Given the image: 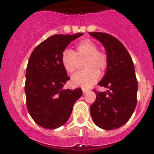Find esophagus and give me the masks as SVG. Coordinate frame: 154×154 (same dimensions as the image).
Returning a JSON list of instances; mask_svg holds the SVG:
<instances>
[{
	"mask_svg": "<svg viewBox=\"0 0 154 154\" xmlns=\"http://www.w3.org/2000/svg\"><path fill=\"white\" fill-rule=\"evenodd\" d=\"M82 92H83V93H85V92H89V90H88V89H82Z\"/></svg>",
	"mask_w": 154,
	"mask_h": 154,
	"instance_id": "1",
	"label": "esophagus"
}]
</instances>
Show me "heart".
I'll return each mask as SVG.
<instances>
[{"instance_id": "b5f03b06", "label": "heart", "mask_w": 154, "mask_h": 154, "mask_svg": "<svg viewBox=\"0 0 154 154\" xmlns=\"http://www.w3.org/2000/svg\"><path fill=\"white\" fill-rule=\"evenodd\" d=\"M77 58H85V70L74 75L72 84L75 86L89 88L99 79V72H103L108 66V57L104 51L98 50L97 45L90 39H83L75 45V51L65 48L61 55L62 66L67 72H75L77 66Z\"/></svg>"}]
</instances>
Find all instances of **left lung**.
I'll return each mask as SVG.
<instances>
[{"mask_svg":"<svg viewBox=\"0 0 154 154\" xmlns=\"http://www.w3.org/2000/svg\"><path fill=\"white\" fill-rule=\"evenodd\" d=\"M101 42L106 51L108 66L98 85L106 92H96V99L90 106L94 123L103 130L117 129L127 122L137 106L138 84L130 53L115 37L102 32H89Z\"/></svg>","mask_w":154,"mask_h":154,"instance_id":"1","label":"left lung"}]
</instances>
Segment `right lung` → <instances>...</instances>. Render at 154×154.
I'll use <instances>...</instances> for the list:
<instances>
[{"label": "right lung", "mask_w": 154, "mask_h": 154, "mask_svg": "<svg viewBox=\"0 0 154 154\" xmlns=\"http://www.w3.org/2000/svg\"><path fill=\"white\" fill-rule=\"evenodd\" d=\"M82 35H52L37 46L30 56L24 86L27 108L35 123L45 129L65 124L82 95L81 88L62 89L70 78L61 62L63 50Z\"/></svg>", "instance_id": "1"}]
</instances>
